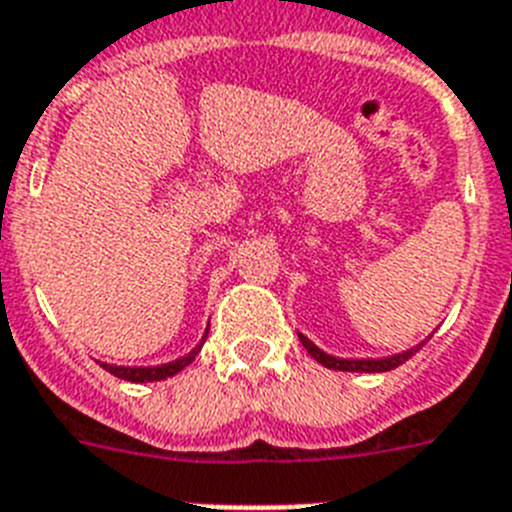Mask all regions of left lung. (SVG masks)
I'll list each match as a JSON object with an SVG mask.
<instances>
[{
    "instance_id": "obj_1",
    "label": "left lung",
    "mask_w": 512,
    "mask_h": 512,
    "mask_svg": "<svg viewBox=\"0 0 512 512\" xmlns=\"http://www.w3.org/2000/svg\"><path fill=\"white\" fill-rule=\"evenodd\" d=\"M301 345L306 348V353L314 358L317 363H322V366L332 368V371H353V373H381V371H391V368H397L402 366L404 361H410L412 355L420 350V345L417 348H410V350H404V353H397V355H391V358H335V355H327L324 350H319L314 342L309 340V337L299 335Z\"/></svg>"
}]
</instances>
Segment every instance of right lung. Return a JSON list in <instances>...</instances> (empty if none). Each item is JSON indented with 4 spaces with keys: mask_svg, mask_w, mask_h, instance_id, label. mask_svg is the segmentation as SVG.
I'll return each mask as SVG.
<instances>
[{
    "mask_svg": "<svg viewBox=\"0 0 512 512\" xmlns=\"http://www.w3.org/2000/svg\"><path fill=\"white\" fill-rule=\"evenodd\" d=\"M206 337H208V332L203 335L201 345H195V348L190 350L188 355H182V358H177V361H172V363H164V366L128 368V366H110V363H100V366L105 368V371L113 373V376H118V379L133 381V384H146V381H162V379H167V376H175V373H180L185 366H190V363L195 361V355L201 353Z\"/></svg>",
    "mask_w": 512,
    "mask_h": 512,
    "instance_id": "1",
    "label": "right lung"
}]
</instances>
